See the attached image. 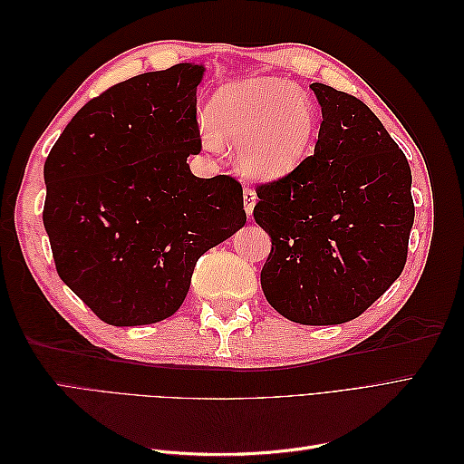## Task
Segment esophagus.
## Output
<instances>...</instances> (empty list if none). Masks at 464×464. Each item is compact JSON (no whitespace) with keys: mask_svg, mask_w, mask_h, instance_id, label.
<instances>
[{"mask_svg":"<svg viewBox=\"0 0 464 464\" xmlns=\"http://www.w3.org/2000/svg\"><path fill=\"white\" fill-rule=\"evenodd\" d=\"M256 203H257V193H256L254 189L246 188V189H244V205H246V213H247V215L254 213Z\"/></svg>","mask_w":464,"mask_h":464,"instance_id":"obj_1","label":"esophagus"}]
</instances>
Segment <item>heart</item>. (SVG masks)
Returning <instances> with one entry per match:
<instances>
[{"mask_svg": "<svg viewBox=\"0 0 464 464\" xmlns=\"http://www.w3.org/2000/svg\"><path fill=\"white\" fill-rule=\"evenodd\" d=\"M201 128L203 143L222 150L236 145V164L246 178L276 181L296 172L310 157L319 114L305 92L288 81L249 77L218 87Z\"/></svg>", "mask_w": 464, "mask_h": 464, "instance_id": "1", "label": "heart"}]
</instances>
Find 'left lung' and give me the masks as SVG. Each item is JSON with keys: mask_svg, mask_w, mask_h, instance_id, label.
Listing matches in <instances>:
<instances>
[{"mask_svg": "<svg viewBox=\"0 0 464 464\" xmlns=\"http://www.w3.org/2000/svg\"><path fill=\"white\" fill-rule=\"evenodd\" d=\"M321 106L314 157L257 188L254 218L271 236L261 288L302 325L358 317L401 276L414 222L412 174L356 96L312 82Z\"/></svg>", "mask_w": 464, "mask_h": 464, "instance_id": "1", "label": "left lung"}]
</instances>
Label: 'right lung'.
Masks as SVG:
<instances>
[{
    "label": "right lung",
    "instance_id": "right-lung-1",
    "mask_svg": "<svg viewBox=\"0 0 464 464\" xmlns=\"http://www.w3.org/2000/svg\"><path fill=\"white\" fill-rule=\"evenodd\" d=\"M203 75V63H178L118 82L77 111L46 159L55 269L108 325L174 315L198 259L246 224L234 178L189 170Z\"/></svg>",
    "mask_w": 464,
    "mask_h": 464
}]
</instances>
